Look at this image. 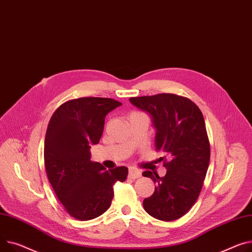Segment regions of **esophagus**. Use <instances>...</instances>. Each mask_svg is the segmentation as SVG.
<instances>
[{"mask_svg": "<svg viewBox=\"0 0 252 252\" xmlns=\"http://www.w3.org/2000/svg\"><path fill=\"white\" fill-rule=\"evenodd\" d=\"M142 176V172L138 169H135V168H131L129 169L128 171V177L131 178V179H137L139 177Z\"/></svg>", "mask_w": 252, "mask_h": 252, "instance_id": "34e87169", "label": "esophagus"}]
</instances>
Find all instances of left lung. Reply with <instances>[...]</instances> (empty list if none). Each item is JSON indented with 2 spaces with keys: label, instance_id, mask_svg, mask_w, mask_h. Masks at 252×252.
Here are the masks:
<instances>
[{
  "label": "left lung",
  "instance_id": "8db88e82",
  "mask_svg": "<svg viewBox=\"0 0 252 252\" xmlns=\"http://www.w3.org/2000/svg\"><path fill=\"white\" fill-rule=\"evenodd\" d=\"M129 101L152 117L156 150L169 158H160L165 176L143 173L157 184L154 193L144 199V209L158 220H177L196 202L208 171L211 149L203 113L190 99L169 93L131 97Z\"/></svg>",
  "mask_w": 252,
  "mask_h": 252
}]
</instances>
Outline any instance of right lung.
<instances>
[{
  "label": "right lung",
  "mask_w": 252,
  "mask_h": 252,
  "mask_svg": "<svg viewBox=\"0 0 252 252\" xmlns=\"http://www.w3.org/2000/svg\"><path fill=\"white\" fill-rule=\"evenodd\" d=\"M121 105L111 98L69 100L54 112L47 126L46 175L65 212L77 220H92L106 212L114 183L126 179V167L106 170L90 159L91 145L99 143L106 114Z\"/></svg>",
  "instance_id": "1"
}]
</instances>
